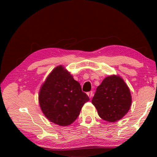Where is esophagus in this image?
Listing matches in <instances>:
<instances>
[{"instance_id":"34e87169","label":"esophagus","mask_w":157,"mask_h":157,"mask_svg":"<svg viewBox=\"0 0 157 157\" xmlns=\"http://www.w3.org/2000/svg\"><path fill=\"white\" fill-rule=\"evenodd\" d=\"M87 94H88V96H89V98H91L92 96H93V91H89V92H88Z\"/></svg>"}]
</instances>
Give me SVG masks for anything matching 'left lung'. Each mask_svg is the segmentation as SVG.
I'll use <instances>...</instances> for the list:
<instances>
[{
    "label": "left lung",
    "instance_id": "8db88e82",
    "mask_svg": "<svg viewBox=\"0 0 157 157\" xmlns=\"http://www.w3.org/2000/svg\"><path fill=\"white\" fill-rule=\"evenodd\" d=\"M91 102L102 119L115 122L122 119L129 110L132 96L123 79L112 75L106 77L97 87Z\"/></svg>",
    "mask_w": 157,
    "mask_h": 157
}]
</instances>
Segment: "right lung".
Wrapping results in <instances>:
<instances>
[{
  "instance_id": "obj_1",
  "label": "right lung",
  "mask_w": 157,
  "mask_h": 157,
  "mask_svg": "<svg viewBox=\"0 0 157 157\" xmlns=\"http://www.w3.org/2000/svg\"><path fill=\"white\" fill-rule=\"evenodd\" d=\"M38 100L43 113L49 121L66 126L74 122L89 98L72 75L59 66L42 85Z\"/></svg>"
}]
</instances>
